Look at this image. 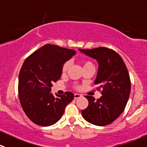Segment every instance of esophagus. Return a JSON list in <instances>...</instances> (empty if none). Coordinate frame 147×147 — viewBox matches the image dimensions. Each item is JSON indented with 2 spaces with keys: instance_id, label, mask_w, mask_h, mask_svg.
I'll return each instance as SVG.
<instances>
[{
  "instance_id": "esophagus-1",
  "label": "esophagus",
  "mask_w": 147,
  "mask_h": 147,
  "mask_svg": "<svg viewBox=\"0 0 147 147\" xmlns=\"http://www.w3.org/2000/svg\"><path fill=\"white\" fill-rule=\"evenodd\" d=\"M81 97H82V95H80V94L75 93V95H74V98H75V99H78V98H81Z\"/></svg>"
}]
</instances>
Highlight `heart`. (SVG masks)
Masks as SVG:
<instances>
[{
  "mask_svg": "<svg viewBox=\"0 0 147 147\" xmlns=\"http://www.w3.org/2000/svg\"><path fill=\"white\" fill-rule=\"evenodd\" d=\"M82 65H83L84 69H85V68H87V67H94V65H93V63H92V61H90V59H82ZM69 67H70V62H69V61H66V62L63 64V65H62V74L66 73V72H67L68 69H69ZM74 88H76V89H78V88H79V87H78V85H75V86H74Z\"/></svg>",
  "mask_w": 147,
  "mask_h": 147,
  "instance_id": "b5f03b06",
  "label": "heart"
}]
</instances>
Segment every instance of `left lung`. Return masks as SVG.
<instances>
[{"label": "left lung", "mask_w": 147, "mask_h": 147, "mask_svg": "<svg viewBox=\"0 0 147 147\" xmlns=\"http://www.w3.org/2000/svg\"><path fill=\"white\" fill-rule=\"evenodd\" d=\"M80 51L98 62L95 84L98 85L97 90L102 94L97 100L85 95L88 106L82 111V117L96 126H106L114 121L124 111L131 91L129 72L121 57L113 49L97 47L80 49Z\"/></svg>", "instance_id": "1"}]
</instances>
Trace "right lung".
<instances>
[{"mask_svg":"<svg viewBox=\"0 0 147 147\" xmlns=\"http://www.w3.org/2000/svg\"><path fill=\"white\" fill-rule=\"evenodd\" d=\"M75 53L73 49L46 45L25 59L18 75V98L33 123L42 126L53 125L73 100L71 92L54 96L51 87L60 79L63 64Z\"/></svg>","mask_w":147,"mask_h":147,"instance_id":"1","label":"right lung"}]
</instances>
